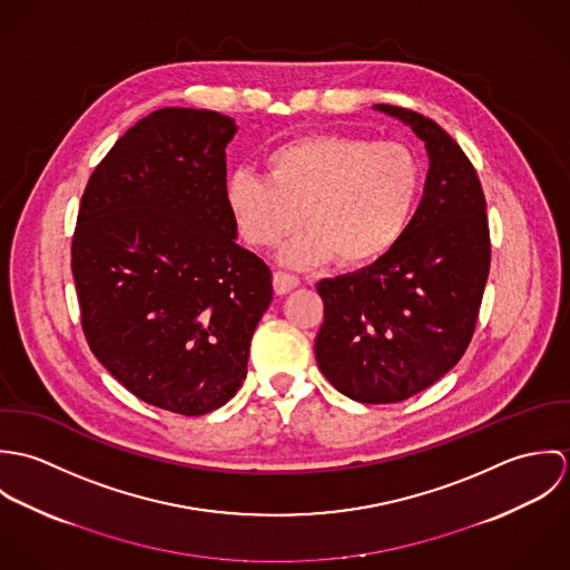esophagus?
<instances>
[{
    "mask_svg": "<svg viewBox=\"0 0 570 570\" xmlns=\"http://www.w3.org/2000/svg\"><path fill=\"white\" fill-rule=\"evenodd\" d=\"M272 281H274V292L281 294V296H283V294H289L292 289H296V287L301 285V278H298V276L285 274V272H274Z\"/></svg>",
    "mask_w": 570,
    "mask_h": 570,
    "instance_id": "obj_1",
    "label": "esophagus"
}]
</instances>
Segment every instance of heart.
Instances as JSON below:
<instances>
[{"label": "heart", "instance_id": "heart-1", "mask_svg": "<svg viewBox=\"0 0 570 570\" xmlns=\"http://www.w3.org/2000/svg\"><path fill=\"white\" fill-rule=\"evenodd\" d=\"M419 193L421 164L406 145L342 134L285 142L267 156V177L239 168L226 181L247 244L272 247L309 226L281 252L289 267L380 261L406 233Z\"/></svg>", "mask_w": 570, "mask_h": 570}]
</instances>
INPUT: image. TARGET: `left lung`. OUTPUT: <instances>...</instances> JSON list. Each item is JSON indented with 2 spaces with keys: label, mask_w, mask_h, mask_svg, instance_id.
I'll return each instance as SVG.
<instances>
[{
  "label": "left lung",
  "mask_w": 570,
  "mask_h": 570,
  "mask_svg": "<svg viewBox=\"0 0 570 570\" xmlns=\"http://www.w3.org/2000/svg\"><path fill=\"white\" fill-rule=\"evenodd\" d=\"M373 109L425 145L423 197L386 256L316 285L325 323L314 348L342 395L395 404L454 368L472 340L489 274L488 204L474 166L434 120L393 105Z\"/></svg>",
  "instance_id": "8db88e82"
}]
</instances>
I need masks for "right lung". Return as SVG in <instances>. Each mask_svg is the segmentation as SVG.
<instances>
[{
    "mask_svg": "<svg viewBox=\"0 0 570 570\" xmlns=\"http://www.w3.org/2000/svg\"><path fill=\"white\" fill-rule=\"evenodd\" d=\"M233 118L164 107L91 173L72 239L87 344L138 400L186 416L230 402L247 375L272 272L237 244L226 202Z\"/></svg>",
    "mask_w": 570,
    "mask_h": 570,
    "instance_id": "1",
    "label": "right lung"
}]
</instances>
